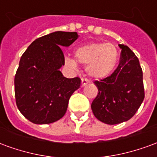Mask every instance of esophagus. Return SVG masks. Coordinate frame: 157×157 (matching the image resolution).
<instances>
[{"mask_svg": "<svg viewBox=\"0 0 157 157\" xmlns=\"http://www.w3.org/2000/svg\"><path fill=\"white\" fill-rule=\"evenodd\" d=\"M87 83H89V80L86 78H82V86H86Z\"/></svg>", "mask_w": 157, "mask_h": 157, "instance_id": "34e87169", "label": "esophagus"}]
</instances>
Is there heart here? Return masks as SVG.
I'll return each instance as SVG.
<instances>
[{
  "label": "heart",
  "instance_id": "b5f03b06",
  "mask_svg": "<svg viewBox=\"0 0 157 157\" xmlns=\"http://www.w3.org/2000/svg\"><path fill=\"white\" fill-rule=\"evenodd\" d=\"M75 59L77 63L86 65V72L90 76L102 79L109 76L117 65L118 51L113 44L94 43L80 47L75 51ZM65 64L75 68L76 62L66 57Z\"/></svg>",
  "mask_w": 157,
  "mask_h": 157
}]
</instances>
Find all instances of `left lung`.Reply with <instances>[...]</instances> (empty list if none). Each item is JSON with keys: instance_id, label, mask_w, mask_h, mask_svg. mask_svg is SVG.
Masks as SVG:
<instances>
[{"instance_id": "left-lung-1", "label": "left lung", "mask_w": 157, "mask_h": 157, "mask_svg": "<svg viewBox=\"0 0 157 157\" xmlns=\"http://www.w3.org/2000/svg\"><path fill=\"white\" fill-rule=\"evenodd\" d=\"M118 46L122 49L119 65L111 75L94 82L98 93L91 106L96 118L108 124L130 119L145 98L138 58L128 46Z\"/></svg>"}]
</instances>
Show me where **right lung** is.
<instances>
[{
	"mask_svg": "<svg viewBox=\"0 0 157 157\" xmlns=\"http://www.w3.org/2000/svg\"><path fill=\"white\" fill-rule=\"evenodd\" d=\"M78 38L76 32L57 31L33 42L20 59L14 79L16 103L29 121L47 124L65 115L69 99L81 86V79L66 78L63 47Z\"/></svg>",
	"mask_w": 157,
	"mask_h": 157,
	"instance_id": "obj_1",
	"label": "right lung"
}]
</instances>
